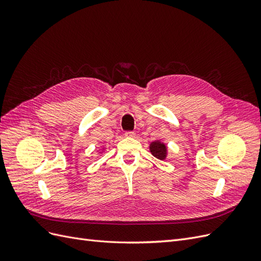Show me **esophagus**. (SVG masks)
<instances>
[{"mask_svg": "<svg viewBox=\"0 0 261 261\" xmlns=\"http://www.w3.org/2000/svg\"><path fill=\"white\" fill-rule=\"evenodd\" d=\"M125 136H126V137H135L136 134L134 133V132H126V133H125Z\"/></svg>", "mask_w": 261, "mask_h": 261, "instance_id": "obj_1", "label": "esophagus"}]
</instances>
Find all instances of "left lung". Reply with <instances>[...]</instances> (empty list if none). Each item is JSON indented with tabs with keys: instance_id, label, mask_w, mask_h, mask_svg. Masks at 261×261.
<instances>
[{
	"instance_id": "obj_1",
	"label": "left lung",
	"mask_w": 261,
	"mask_h": 261,
	"mask_svg": "<svg viewBox=\"0 0 261 261\" xmlns=\"http://www.w3.org/2000/svg\"><path fill=\"white\" fill-rule=\"evenodd\" d=\"M149 150L151 154L159 160H165L168 156V146L160 140H153L152 143L149 145Z\"/></svg>"
}]
</instances>
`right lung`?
<instances>
[{"mask_svg":"<svg viewBox=\"0 0 261 261\" xmlns=\"http://www.w3.org/2000/svg\"><path fill=\"white\" fill-rule=\"evenodd\" d=\"M105 150H106V147H103L101 149V151H99V153H102V152H105Z\"/></svg>","mask_w":261,"mask_h":261,"instance_id":"obj_1","label":"right lung"}]
</instances>
